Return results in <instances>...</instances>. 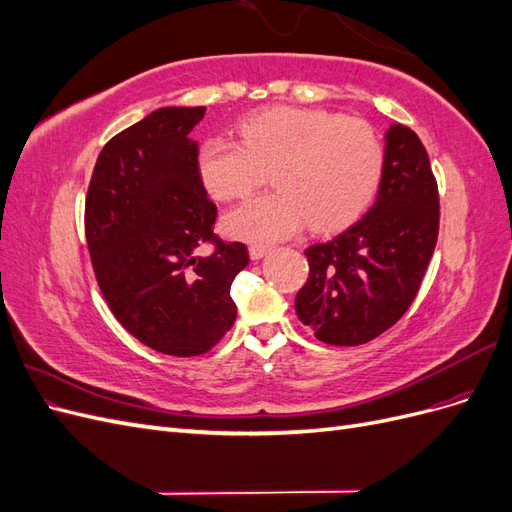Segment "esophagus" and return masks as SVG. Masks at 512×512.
Segmentation results:
<instances>
[{"label":"esophagus","mask_w":512,"mask_h":512,"mask_svg":"<svg viewBox=\"0 0 512 512\" xmlns=\"http://www.w3.org/2000/svg\"><path fill=\"white\" fill-rule=\"evenodd\" d=\"M269 250H271L269 245H262V243H252V245H250V258H252V260H260L262 256H267V254H269Z\"/></svg>","instance_id":"1"}]
</instances>
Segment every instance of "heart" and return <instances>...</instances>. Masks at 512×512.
Masks as SVG:
<instances>
[{
    "label": "heart",
    "mask_w": 512,
    "mask_h": 512,
    "mask_svg": "<svg viewBox=\"0 0 512 512\" xmlns=\"http://www.w3.org/2000/svg\"><path fill=\"white\" fill-rule=\"evenodd\" d=\"M239 138H209L196 153L200 181L218 200L247 196L271 170L277 190L224 218L232 237L277 241L307 222L316 232H333L352 224L376 196L384 147L367 121L284 106L243 119Z\"/></svg>",
    "instance_id": "1"
}]
</instances>
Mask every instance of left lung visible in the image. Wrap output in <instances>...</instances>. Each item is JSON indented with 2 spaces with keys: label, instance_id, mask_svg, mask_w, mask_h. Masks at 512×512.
Here are the masks:
<instances>
[{
  "label": "left lung",
  "instance_id": "8db88e82",
  "mask_svg": "<svg viewBox=\"0 0 512 512\" xmlns=\"http://www.w3.org/2000/svg\"><path fill=\"white\" fill-rule=\"evenodd\" d=\"M376 203L327 243L305 250L309 277L297 292L299 320L329 346H361L408 312L436 250L438 183L410 128L386 130Z\"/></svg>",
  "mask_w": 512,
  "mask_h": 512
}]
</instances>
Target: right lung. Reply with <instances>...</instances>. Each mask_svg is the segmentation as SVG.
<instances>
[{
	"instance_id": "1",
	"label": "right lung",
	"mask_w": 512,
	"mask_h": 512,
	"mask_svg": "<svg viewBox=\"0 0 512 512\" xmlns=\"http://www.w3.org/2000/svg\"><path fill=\"white\" fill-rule=\"evenodd\" d=\"M205 106H164L100 151L85 198V235L104 299L138 342L170 356L209 352L235 324V275L247 247L215 237L218 207L188 136ZM210 245L209 255L197 250Z\"/></svg>"
}]
</instances>
